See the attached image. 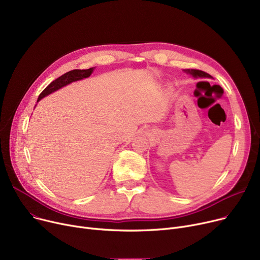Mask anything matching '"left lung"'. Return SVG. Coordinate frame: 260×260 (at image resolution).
I'll return each mask as SVG.
<instances>
[{
  "label": "left lung",
  "instance_id": "1",
  "mask_svg": "<svg viewBox=\"0 0 260 260\" xmlns=\"http://www.w3.org/2000/svg\"><path fill=\"white\" fill-rule=\"evenodd\" d=\"M183 72L186 74L192 75L195 78H198V77L199 78H210L211 77V75H209L208 73H204L199 70H183Z\"/></svg>",
  "mask_w": 260,
  "mask_h": 260
}]
</instances>
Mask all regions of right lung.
<instances>
[{"mask_svg": "<svg viewBox=\"0 0 260 260\" xmlns=\"http://www.w3.org/2000/svg\"><path fill=\"white\" fill-rule=\"evenodd\" d=\"M93 70H94V67L88 68V70H74V71H71V72H68V73L62 75L58 79L52 81L51 83L42 92L40 93L38 101H40L42 98L46 97L47 94L60 89L61 87L67 85V84L72 83V82H75V81H78V80H81V79H84V78H88L92 74Z\"/></svg>", "mask_w": 260, "mask_h": 260, "instance_id": "1", "label": "right lung"}]
</instances>
